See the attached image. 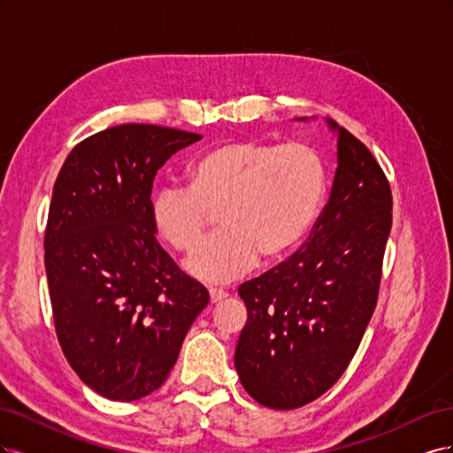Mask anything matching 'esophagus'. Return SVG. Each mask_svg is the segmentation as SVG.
Returning a JSON list of instances; mask_svg holds the SVG:
<instances>
[{
  "mask_svg": "<svg viewBox=\"0 0 453 453\" xmlns=\"http://www.w3.org/2000/svg\"><path fill=\"white\" fill-rule=\"evenodd\" d=\"M226 298H228V293H225V291H221V289H211V291H210V300H211V304L223 303V300H226Z\"/></svg>",
  "mask_w": 453,
  "mask_h": 453,
  "instance_id": "obj_1",
  "label": "esophagus"
}]
</instances>
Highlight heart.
<instances>
[{"instance_id": "b5f03b06", "label": "heart", "mask_w": 453, "mask_h": 453, "mask_svg": "<svg viewBox=\"0 0 453 453\" xmlns=\"http://www.w3.org/2000/svg\"><path fill=\"white\" fill-rule=\"evenodd\" d=\"M326 193L321 157L303 143L232 140L200 155L188 185L168 183L150 202L158 234L177 251L200 243L213 215L221 232L187 258L190 276L230 283L289 255L318 217Z\"/></svg>"}]
</instances>
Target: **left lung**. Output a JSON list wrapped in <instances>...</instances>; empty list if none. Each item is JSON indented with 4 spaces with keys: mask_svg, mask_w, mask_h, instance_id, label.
<instances>
[{
    "mask_svg": "<svg viewBox=\"0 0 453 453\" xmlns=\"http://www.w3.org/2000/svg\"><path fill=\"white\" fill-rule=\"evenodd\" d=\"M338 130V168L308 242L238 287L248 308L234 365L243 389L273 410H295L331 389L372 318L393 223L386 173L368 147Z\"/></svg>",
    "mask_w": 453,
    "mask_h": 453,
    "instance_id": "1",
    "label": "left lung"
}]
</instances>
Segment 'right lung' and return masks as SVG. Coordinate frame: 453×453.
I'll list each match as a JSON object with an SVG mask.
<instances>
[{
	"instance_id": "1",
	"label": "right lung",
	"mask_w": 453,
	"mask_h": 453,
	"mask_svg": "<svg viewBox=\"0 0 453 453\" xmlns=\"http://www.w3.org/2000/svg\"><path fill=\"white\" fill-rule=\"evenodd\" d=\"M202 135L119 125L77 143L54 181L45 268L57 336L90 389L130 403L158 389L180 355L205 287L157 242V172Z\"/></svg>"
}]
</instances>
